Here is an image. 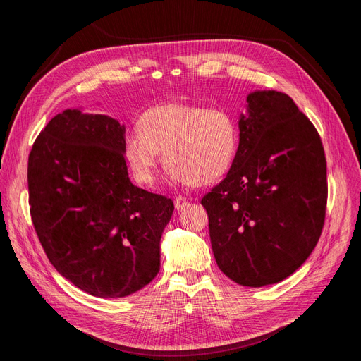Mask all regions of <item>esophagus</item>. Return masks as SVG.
I'll return each mask as SVG.
<instances>
[{
	"label": "esophagus",
	"mask_w": 361,
	"mask_h": 361,
	"mask_svg": "<svg viewBox=\"0 0 361 361\" xmlns=\"http://www.w3.org/2000/svg\"><path fill=\"white\" fill-rule=\"evenodd\" d=\"M187 206H188V200L185 199V197H180V195H179V197L174 199V207H176L178 211L185 209V207H187Z\"/></svg>",
	"instance_id": "esophagus-1"
}]
</instances>
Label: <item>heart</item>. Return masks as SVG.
<instances>
[{
  "label": "heart",
  "mask_w": 361,
  "mask_h": 361,
  "mask_svg": "<svg viewBox=\"0 0 361 361\" xmlns=\"http://www.w3.org/2000/svg\"><path fill=\"white\" fill-rule=\"evenodd\" d=\"M138 129L126 134L125 157L141 183L157 176L164 154L171 182L197 185L220 179L238 150V129L231 114L191 104H162L141 114Z\"/></svg>",
  "instance_id": "1"
}]
</instances>
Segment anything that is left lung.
Segmentation results:
<instances>
[{
	"label": "left lung",
	"mask_w": 361,
	"mask_h": 361,
	"mask_svg": "<svg viewBox=\"0 0 361 361\" xmlns=\"http://www.w3.org/2000/svg\"><path fill=\"white\" fill-rule=\"evenodd\" d=\"M238 128L232 167L202 204L218 268L262 288L292 276L318 244L326 162L314 126L286 93L250 92Z\"/></svg>",
	"instance_id": "8db88e82"
}]
</instances>
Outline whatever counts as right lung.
<instances>
[{
    "instance_id": "obj_1",
    "label": "right lung",
    "mask_w": 361,
    "mask_h": 361,
    "mask_svg": "<svg viewBox=\"0 0 361 361\" xmlns=\"http://www.w3.org/2000/svg\"><path fill=\"white\" fill-rule=\"evenodd\" d=\"M125 125L64 110L28 157L30 212L39 241L63 277L99 298H123L155 279L171 199L130 182Z\"/></svg>"
}]
</instances>
